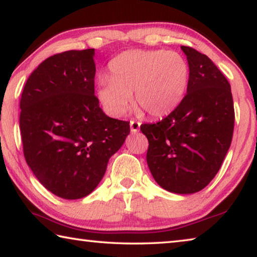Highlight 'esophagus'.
Segmentation results:
<instances>
[{"label":"esophagus","instance_id":"34e87169","mask_svg":"<svg viewBox=\"0 0 257 257\" xmlns=\"http://www.w3.org/2000/svg\"><path fill=\"white\" fill-rule=\"evenodd\" d=\"M139 128H141V122H138V121H135V120L130 121V129H132V133L134 134L138 133Z\"/></svg>","mask_w":257,"mask_h":257}]
</instances>
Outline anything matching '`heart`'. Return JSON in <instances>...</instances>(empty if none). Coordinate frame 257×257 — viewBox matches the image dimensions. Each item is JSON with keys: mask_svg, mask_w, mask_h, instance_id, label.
<instances>
[{"mask_svg": "<svg viewBox=\"0 0 257 257\" xmlns=\"http://www.w3.org/2000/svg\"><path fill=\"white\" fill-rule=\"evenodd\" d=\"M110 78L98 81L97 96L112 115L123 114L134 103L150 116L170 113L185 96L189 67L177 52L128 51L110 63Z\"/></svg>", "mask_w": 257, "mask_h": 257, "instance_id": "heart-1", "label": "heart"}]
</instances>
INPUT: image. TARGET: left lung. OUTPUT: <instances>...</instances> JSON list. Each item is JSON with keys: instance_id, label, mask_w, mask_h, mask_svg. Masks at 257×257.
Listing matches in <instances>:
<instances>
[{"instance_id": "left-lung-1", "label": "left lung", "mask_w": 257, "mask_h": 257, "mask_svg": "<svg viewBox=\"0 0 257 257\" xmlns=\"http://www.w3.org/2000/svg\"><path fill=\"white\" fill-rule=\"evenodd\" d=\"M189 67L187 94L170 114L141 125L149 139L147 164L154 180L175 194L210 184L231 144L234 110L230 84L210 58L181 46Z\"/></svg>"}]
</instances>
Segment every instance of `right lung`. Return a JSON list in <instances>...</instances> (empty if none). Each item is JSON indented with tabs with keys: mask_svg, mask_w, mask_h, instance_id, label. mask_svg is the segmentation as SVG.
Listing matches in <instances>:
<instances>
[{
	"mask_svg": "<svg viewBox=\"0 0 257 257\" xmlns=\"http://www.w3.org/2000/svg\"><path fill=\"white\" fill-rule=\"evenodd\" d=\"M94 49L50 56L29 76L20 99L26 162L47 190L79 199L96 188L130 133L95 96Z\"/></svg>",
	"mask_w": 257,
	"mask_h": 257,
	"instance_id": "obj_1",
	"label": "right lung"
}]
</instances>
